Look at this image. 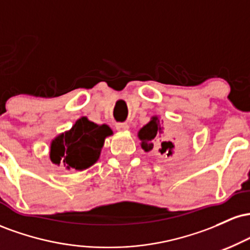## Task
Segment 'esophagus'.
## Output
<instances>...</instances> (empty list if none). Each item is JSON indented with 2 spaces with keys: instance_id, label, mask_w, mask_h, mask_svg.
Masks as SVG:
<instances>
[{
  "instance_id": "1",
  "label": "esophagus",
  "mask_w": 250,
  "mask_h": 250,
  "mask_svg": "<svg viewBox=\"0 0 250 250\" xmlns=\"http://www.w3.org/2000/svg\"><path fill=\"white\" fill-rule=\"evenodd\" d=\"M116 129L119 131H127L129 129V125H127V123H117Z\"/></svg>"
}]
</instances>
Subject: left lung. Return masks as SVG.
<instances>
[{
  "mask_svg": "<svg viewBox=\"0 0 250 250\" xmlns=\"http://www.w3.org/2000/svg\"><path fill=\"white\" fill-rule=\"evenodd\" d=\"M137 137L141 141V148L145 151H150L155 147H159L161 154H166L167 156L174 154L175 145L166 140L163 121L157 115L151 116L150 121L137 131Z\"/></svg>",
  "mask_w": 250,
  "mask_h": 250,
  "instance_id": "1",
  "label": "left lung"
}]
</instances>
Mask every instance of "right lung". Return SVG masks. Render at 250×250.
Wrapping results in <instances>:
<instances>
[{"instance_id":"1","label":"right lung","mask_w":250,"mask_h":250,"mask_svg":"<svg viewBox=\"0 0 250 250\" xmlns=\"http://www.w3.org/2000/svg\"><path fill=\"white\" fill-rule=\"evenodd\" d=\"M113 135L107 125H96L82 116L73 127L50 142V161L68 170L82 171L99 161L105 139Z\"/></svg>"}]
</instances>
